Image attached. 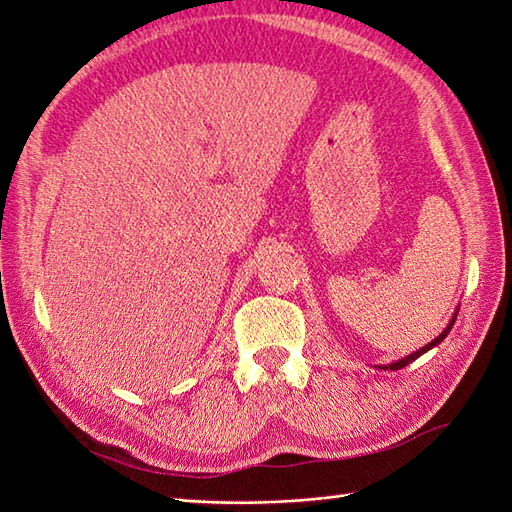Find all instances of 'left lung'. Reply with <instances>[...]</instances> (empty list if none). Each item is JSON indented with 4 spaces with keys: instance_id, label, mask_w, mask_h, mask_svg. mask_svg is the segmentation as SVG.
I'll return each mask as SVG.
<instances>
[{
    "instance_id": "left-lung-1",
    "label": "left lung",
    "mask_w": 512,
    "mask_h": 512,
    "mask_svg": "<svg viewBox=\"0 0 512 512\" xmlns=\"http://www.w3.org/2000/svg\"><path fill=\"white\" fill-rule=\"evenodd\" d=\"M454 320L456 318H451V323H449V327L443 331V334L441 336H438V338H434L430 344H425V347L423 349H419V351H414L412 355H408V358H403V360H399V362H392V364H388V366H384V368H390V371H399V368H403V366H408L410 362H414V360H417L419 358V355H423L425 351H430L432 347H436V344L438 342H443L445 340V336L449 334V329H451V325H454Z\"/></svg>"
}]
</instances>
